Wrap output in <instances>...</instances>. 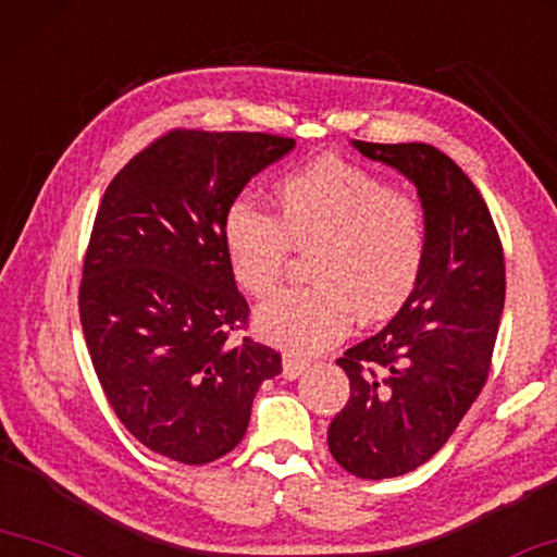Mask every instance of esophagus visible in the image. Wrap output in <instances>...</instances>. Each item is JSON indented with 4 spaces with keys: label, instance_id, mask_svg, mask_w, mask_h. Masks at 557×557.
Listing matches in <instances>:
<instances>
[{
    "label": "esophagus",
    "instance_id": "esophagus-1",
    "mask_svg": "<svg viewBox=\"0 0 557 557\" xmlns=\"http://www.w3.org/2000/svg\"><path fill=\"white\" fill-rule=\"evenodd\" d=\"M307 367H310V364H305V361H299L297 357L287 355L285 359H282V376H285V379H299V376L307 372Z\"/></svg>",
    "mask_w": 557,
    "mask_h": 557
}]
</instances>
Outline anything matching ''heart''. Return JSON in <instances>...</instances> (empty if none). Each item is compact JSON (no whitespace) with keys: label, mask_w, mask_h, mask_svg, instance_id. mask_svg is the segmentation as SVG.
I'll list each match as a JSON object with an SVG mask.
<instances>
[{"label":"heart","mask_w":557,"mask_h":557,"mask_svg":"<svg viewBox=\"0 0 557 557\" xmlns=\"http://www.w3.org/2000/svg\"><path fill=\"white\" fill-rule=\"evenodd\" d=\"M277 218L235 202L223 243L245 293L270 295L285 275L289 247L312 252L310 289L264 302L255 324L289 355L310 357L361 322L392 317L417 287L426 258L421 202L364 168L322 158L285 175L275 188Z\"/></svg>","instance_id":"b5f03b06"}]
</instances>
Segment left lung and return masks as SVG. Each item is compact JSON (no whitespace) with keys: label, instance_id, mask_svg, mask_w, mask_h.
Here are the masks:
<instances>
[{"label":"left lung","instance_id":"8db88e82","mask_svg":"<svg viewBox=\"0 0 557 557\" xmlns=\"http://www.w3.org/2000/svg\"><path fill=\"white\" fill-rule=\"evenodd\" d=\"M401 173L426 213V258L392 322L337 359L349 401L330 423L344 471L379 481L426 463L488 376L506 302V264L488 206L461 168L429 144H364Z\"/></svg>","mask_w":557,"mask_h":557}]
</instances>
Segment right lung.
Here are the masks:
<instances>
[{
	"mask_svg": "<svg viewBox=\"0 0 557 557\" xmlns=\"http://www.w3.org/2000/svg\"><path fill=\"white\" fill-rule=\"evenodd\" d=\"M295 148L270 134L171 131L103 193L84 260L78 314L103 394L151 451L202 466L250 423L275 349L231 342L247 320L225 255L235 198Z\"/></svg>",
	"mask_w": 557,
	"mask_h": 557,
	"instance_id": "add662e5",
	"label": "right lung"
}]
</instances>
